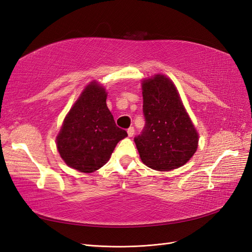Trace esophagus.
I'll return each instance as SVG.
<instances>
[{
	"label": "esophagus",
	"mask_w": 252,
	"mask_h": 252,
	"mask_svg": "<svg viewBox=\"0 0 252 252\" xmlns=\"http://www.w3.org/2000/svg\"><path fill=\"white\" fill-rule=\"evenodd\" d=\"M127 133H128V136H131L134 134V128L133 127H129L128 129H127Z\"/></svg>",
	"instance_id": "1"
}]
</instances>
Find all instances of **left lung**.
<instances>
[{"label":"left lung","instance_id":"left-lung-1","mask_svg":"<svg viewBox=\"0 0 252 252\" xmlns=\"http://www.w3.org/2000/svg\"><path fill=\"white\" fill-rule=\"evenodd\" d=\"M142 89L145 126L134 138L142 162L158 171L179 168L194 155L199 134L170 79L157 74Z\"/></svg>","mask_w":252,"mask_h":252}]
</instances>
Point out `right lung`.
<instances>
[{"instance_id": "add662e5", "label": "right lung", "mask_w": 252, "mask_h": 252, "mask_svg": "<svg viewBox=\"0 0 252 252\" xmlns=\"http://www.w3.org/2000/svg\"><path fill=\"white\" fill-rule=\"evenodd\" d=\"M106 98L105 88L91 82L68 112L57 136L61 158L81 172L100 169L117 144L127 136L124 129L116 125Z\"/></svg>"}]
</instances>
